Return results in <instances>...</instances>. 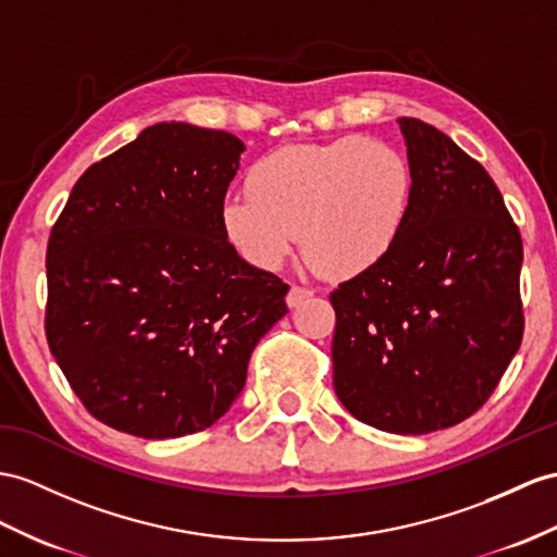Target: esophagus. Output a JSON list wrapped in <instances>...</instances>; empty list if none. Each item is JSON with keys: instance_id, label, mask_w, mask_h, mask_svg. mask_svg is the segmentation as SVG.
<instances>
[{"instance_id": "obj_1", "label": "esophagus", "mask_w": 557, "mask_h": 557, "mask_svg": "<svg viewBox=\"0 0 557 557\" xmlns=\"http://www.w3.org/2000/svg\"><path fill=\"white\" fill-rule=\"evenodd\" d=\"M311 295H314V290L307 288V286H290V290L286 295V302H288V307H297V305H302L307 297H311Z\"/></svg>"}]
</instances>
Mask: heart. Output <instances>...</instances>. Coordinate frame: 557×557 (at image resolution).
Here are the masks:
<instances>
[{
  "label": "heart",
  "instance_id": "1",
  "mask_svg": "<svg viewBox=\"0 0 557 557\" xmlns=\"http://www.w3.org/2000/svg\"><path fill=\"white\" fill-rule=\"evenodd\" d=\"M248 194L220 208L224 238L260 269H278L300 243L325 276L349 278L397 246L416 198V174L395 146L366 137L283 146L255 162Z\"/></svg>",
  "mask_w": 557,
  "mask_h": 557
}]
</instances>
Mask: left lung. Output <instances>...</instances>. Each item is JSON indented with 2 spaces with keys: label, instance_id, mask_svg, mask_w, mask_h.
<instances>
[{
  "label": "left lung",
  "instance_id": "left-lung-1",
  "mask_svg": "<svg viewBox=\"0 0 557 557\" xmlns=\"http://www.w3.org/2000/svg\"><path fill=\"white\" fill-rule=\"evenodd\" d=\"M397 122L413 212L381 264L331 293L333 387L361 423L428 435L478 411L520 349L522 236L478 160L423 120Z\"/></svg>",
  "mask_w": 557,
  "mask_h": 557
}]
</instances>
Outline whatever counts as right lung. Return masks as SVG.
<instances>
[{
  "label": "right lung",
  "mask_w": 557,
  "mask_h": 557,
  "mask_svg": "<svg viewBox=\"0 0 557 557\" xmlns=\"http://www.w3.org/2000/svg\"><path fill=\"white\" fill-rule=\"evenodd\" d=\"M243 151L228 132L160 122L73 186L47 246L45 331L101 423L144 440L210 428L288 311V283L222 232Z\"/></svg>",
  "instance_id": "add662e5"
}]
</instances>
